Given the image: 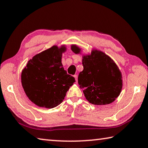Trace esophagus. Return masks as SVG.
<instances>
[{
	"instance_id": "34e87169",
	"label": "esophagus",
	"mask_w": 148,
	"mask_h": 148,
	"mask_svg": "<svg viewBox=\"0 0 148 148\" xmlns=\"http://www.w3.org/2000/svg\"><path fill=\"white\" fill-rule=\"evenodd\" d=\"M74 77H75V79H76V82H77V75H74Z\"/></svg>"
}]
</instances>
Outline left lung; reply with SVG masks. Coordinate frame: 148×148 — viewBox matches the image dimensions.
Segmentation results:
<instances>
[{"instance_id": "left-lung-1", "label": "left lung", "mask_w": 148, "mask_h": 148, "mask_svg": "<svg viewBox=\"0 0 148 148\" xmlns=\"http://www.w3.org/2000/svg\"><path fill=\"white\" fill-rule=\"evenodd\" d=\"M71 49L76 54L81 51L76 45H72ZM82 64L84 70L77 79L87 101L95 105L113 102L123 86L122 75L115 62L104 52L94 49L83 57Z\"/></svg>"}]
</instances>
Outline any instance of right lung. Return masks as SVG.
I'll return each instance as SVG.
<instances>
[{
    "label": "right lung",
    "mask_w": 148,
    "mask_h": 148,
    "mask_svg": "<svg viewBox=\"0 0 148 148\" xmlns=\"http://www.w3.org/2000/svg\"><path fill=\"white\" fill-rule=\"evenodd\" d=\"M66 47L53 46L30 59L21 73L24 91L37 106L53 108L63 101L70 87L75 82L67 74L61 62Z\"/></svg>",
    "instance_id": "right-lung-1"
}]
</instances>
